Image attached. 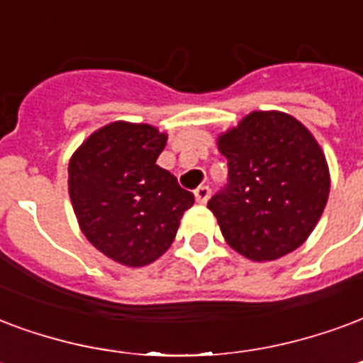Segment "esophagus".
<instances>
[{"label":"esophagus","instance_id":"obj_1","mask_svg":"<svg viewBox=\"0 0 363 363\" xmlns=\"http://www.w3.org/2000/svg\"><path fill=\"white\" fill-rule=\"evenodd\" d=\"M194 196H196V202L206 203L209 200V196H211V190H209V186H200V189H196Z\"/></svg>","mask_w":363,"mask_h":363}]
</instances>
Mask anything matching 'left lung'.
I'll list each match as a JSON object with an SVG mask.
<instances>
[{"label":"left lung","instance_id":"1","mask_svg":"<svg viewBox=\"0 0 363 363\" xmlns=\"http://www.w3.org/2000/svg\"><path fill=\"white\" fill-rule=\"evenodd\" d=\"M217 146L229 161V184L208 208L230 248L252 262H271L302 246L331 189L313 134L283 111H252Z\"/></svg>","mask_w":363,"mask_h":363}]
</instances>
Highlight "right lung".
<instances>
[{
  "label": "right lung",
  "mask_w": 363,
  "mask_h": 363,
  "mask_svg": "<svg viewBox=\"0 0 363 363\" xmlns=\"http://www.w3.org/2000/svg\"><path fill=\"white\" fill-rule=\"evenodd\" d=\"M167 134L115 121L92 133L69 161V196L80 230L113 262L142 267L173 244L194 196L155 161Z\"/></svg>",
  "instance_id": "obj_1"
}]
</instances>
